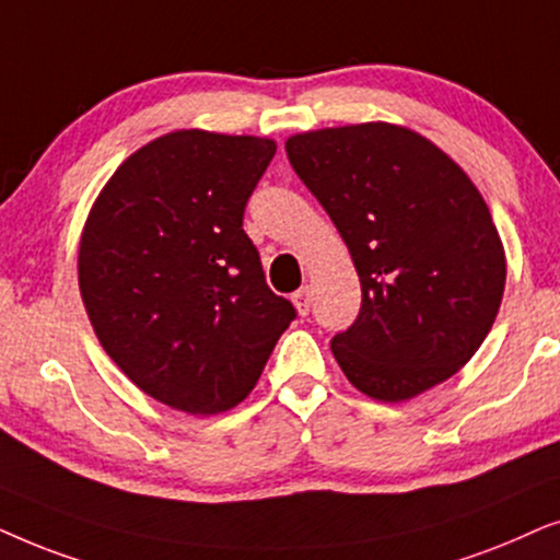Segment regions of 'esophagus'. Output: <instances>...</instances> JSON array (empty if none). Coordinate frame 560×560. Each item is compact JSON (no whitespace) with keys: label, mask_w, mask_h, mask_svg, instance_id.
Returning a JSON list of instances; mask_svg holds the SVG:
<instances>
[{"label":"esophagus","mask_w":560,"mask_h":560,"mask_svg":"<svg viewBox=\"0 0 560 560\" xmlns=\"http://www.w3.org/2000/svg\"><path fill=\"white\" fill-rule=\"evenodd\" d=\"M292 300H294V307L300 310V315L307 317L310 310H312V292H310V287H302L300 292L292 296Z\"/></svg>","instance_id":"34e87169"}]
</instances>
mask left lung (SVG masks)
<instances>
[{
    "mask_svg": "<svg viewBox=\"0 0 560 560\" xmlns=\"http://www.w3.org/2000/svg\"><path fill=\"white\" fill-rule=\"evenodd\" d=\"M296 176L346 241L361 312L330 342L358 392L405 401L464 369L502 304L489 207L441 148L389 122L287 140Z\"/></svg>",
    "mask_w": 560,
    "mask_h": 560,
    "instance_id": "left-lung-1",
    "label": "left lung"
}]
</instances>
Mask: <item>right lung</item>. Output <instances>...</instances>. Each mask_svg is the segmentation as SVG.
<instances>
[{
    "label": "right lung",
    "mask_w": 560,
    "mask_h": 560,
    "mask_svg": "<svg viewBox=\"0 0 560 560\" xmlns=\"http://www.w3.org/2000/svg\"><path fill=\"white\" fill-rule=\"evenodd\" d=\"M273 153L266 138L168 132L115 171L81 235L79 289L102 348L182 412L248 397L296 317L243 230Z\"/></svg>",
    "instance_id": "obj_1"
}]
</instances>
